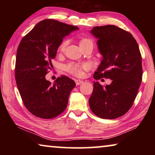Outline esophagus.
<instances>
[{"label": "esophagus", "instance_id": "esophagus-1", "mask_svg": "<svg viewBox=\"0 0 155 155\" xmlns=\"http://www.w3.org/2000/svg\"><path fill=\"white\" fill-rule=\"evenodd\" d=\"M75 83H76V85H81V84H82L83 83V81H81V80L77 79V80H75Z\"/></svg>", "mask_w": 155, "mask_h": 155}]
</instances>
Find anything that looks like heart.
Masks as SVG:
<instances>
[{"mask_svg":"<svg viewBox=\"0 0 155 155\" xmlns=\"http://www.w3.org/2000/svg\"><path fill=\"white\" fill-rule=\"evenodd\" d=\"M92 41L90 39H86L84 38L83 40H81L80 41V46L83 45V44L90 42ZM68 44V41L64 40L60 44L59 46L58 51L59 52H64L65 51L66 46ZM87 68V65L86 64H77V63H70L69 64H68L65 66V70L66 71L68 72L70 74L76 76V77H81V75L83 74V70H86Z\"/></svg>","mask_w":155,"mask_h":155,"instance_id":"obj_1","label":"heart"}]
</instances>
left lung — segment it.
<instances>
[{
	"label": "left lung",
	"instance_id": "1",
	"mask_svg": "<svg viewBox=\"0 0 155 155\" xmlns=\"http://www.w3.org/2000/svg\"><path fill=\"white\" fill-rule=\"evenodd\" d=\"M90 33L98 39L103 59L94 78H110L105 87L94 82L89 99L91 111L103 119H115L132 107L142 79L141 55L135 39L129 32L114 25L95 27Z\"/></svg>",
	"mask_w": 155,
	"mask_h": 155
}]
</instances>
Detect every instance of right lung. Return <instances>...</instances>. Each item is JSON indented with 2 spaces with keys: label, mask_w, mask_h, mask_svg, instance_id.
Returning <instances> with one entry per match:
<instances>
[{
  "label": "right lung",
  "mask_w": 155,
  "mask_h": 155,
  "mask_svg": "<svg viewBox=\"0 0 155 155\" xmlns=\"http://www.w3.org/2000/svg\"><path fill=\"white\" fill-rule=\"evenodd\" d=\"M76 26L52 19L44 20L22 39L17 50L15 77L21 98L36 117L51 119L66 109L75 82L66 76L53 84L46 79L51 61L65 36L78 30Z\"/></svg>",
  "instance_id": "add662e5"
}]
</instances>
